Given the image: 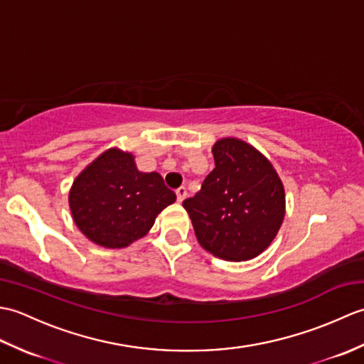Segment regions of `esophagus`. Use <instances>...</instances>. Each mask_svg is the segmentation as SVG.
Masks as SVG:
<instances>
[{
    "instance_id": "34e87169",
    "label": "esophagus",
    "mask_w": 364,
    "mask_h": 364,
    "mask_svg": "<svg viewBox=\"0 0 364 364\" xmlns=\"http://www.w3.org/2000/svg\"><path fill=\"white\" fill-rule=\"evenodd\" d=\"M186 196H188V191H186V188H184V186L176 189V200H178V202H180V203L183 202L184 198H186Z\"/></svg>"
}]
</instances>
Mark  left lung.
Masks as SVG:
<instances>
[{
  "label": "left lung",
  "mask_w": 364,
  "mask_h": 364,
  "mask_svg": "<svg viewBox=\"0 0 364 364\" xmlns=\"http://www.w3.org/2000/svg\"><path fill=\"white\" fill-rule=\"evenodd\" d=\"M215 167L183 202L198 244L227 261L257 258L280 230L284 186L264 154L237 137L213 145Z\"/></svg>",
  "instance_id": "left-lung-1"
}]
</instances>
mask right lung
<instances>
[{"label":"right lung","mask_w":364,"mask_h":364,"mask_svg":"<svg viewBox=\"0 0 364 364\" xmlns=\"http://www.w3.org/2000/svg\"><path fill=\"white\" fill-rule=\"evenodd\" d=\"M175 200L158 172H141L134 154L117 146L86 166L68 192L76 227L105 249H123L144 237Z\"/></svg>","instance_id":"right-lung-1"}]
</instances>
